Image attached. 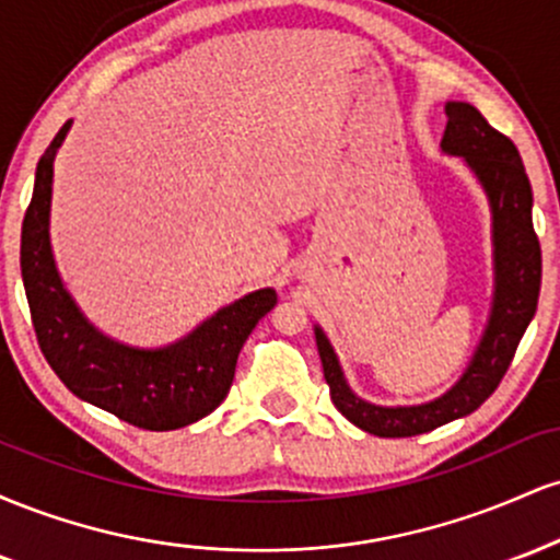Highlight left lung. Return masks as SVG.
<instances>
[{
  "mask_svg": "<svg viewBox=\"0 0 560 560\" xmlns=\"http://www.w3.org/2000/svg\"><path fill=\"white\" fill-rule=\"evenodd\" d=\"M447 128L442 150L466 158L485 184L494 221V289L492 318L471 365L447 395L413 408H378L358 400L347 389L329 339L316 329V345L331 400L339 413L363 432L376 436H413L432 432L442 423L474 413L503 382L526 326L535 318L542 284V247L532 223V186L516 144L487 124V118L466 102H447Z\"/></svg>",
  "mask_w": 560,
  "mask_h": 560,
  "instance_id": "1",
  "label": "left lung"
}]
</instances>
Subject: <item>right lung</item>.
Here are the masks:
<instances>
[{
  "mask_svg": "<svg viewBox=\"0 0 560 560\" xmlns=\"http://www.w3.org/2000/svg\"><path fill=\"white\" fill-rule=\"evenodd\" d=\"M68 128L70 120L38 160L21 231V273L36 342L81 400L150 432L189 427L226 400L242 345L276 305V292L260 289L236 300L165 350H131L102 337L62 289L49 249L52 163Z\"/></svg>",
  "mask_w": 560,
  "mask_h": 560,
  "instance_id": "right-lung-1",
  "label": "right lung"
}]
</instances>
